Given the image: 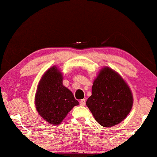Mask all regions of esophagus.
Listing matches in <instances>:
<instances>
[{
    "label": "esophagus",
    "mask_w": 157,
    "mask_h": 157,
    "mask_svg": "<svg viewBox=\"0 0 157 157\" xmlns=\"http://www.w3.org/2000/svg\"><path fill=\"white\" fill-rule=\"evenodd\" d=\"M85 104H86V100H85V99L81 100V101H80V105H82V106H84V105H85Z\"/></svg>",
    "instance_id": "esophagus-1"
}]
</instances>
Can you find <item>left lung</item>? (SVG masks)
I'll use <instances>...</instances> for the list:
<instances>
[{
  "instance_id": "8db88e82",
  "label": "left lung",
  "mask_w": 157,
  "mask_h": 157,
  "mask_svg": "<svg viewBox=\"0 0 157 157\" xmlns=\"http://www.w3.org/2000/svg\"><path fill=\"white\" fill-rule=\"evenodd\" d=\"M86 106L102 127H111L123 121L133 105L132 91L124 79L111 67L98 73Z\"/></svg>"
}]
</instances>
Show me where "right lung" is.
<instances>
[{
	"mask_svg": "<svg viewBox=\"0 0 157 157\" xmlns=\"http://www.w3.org/2000/svg\"><path fill=\"white\" fill-rule=\"evenodd\" d=\"M63 73L56 65L47 70L38 82L35 95L38 113L46 122L60 124L68 112L79 102L63 84Z\"/></svg>",
	"mask_w": 157,
	"mask_h": 157,
	"instance_id": "1",
	"label": "right lung"
}]
</instances>
